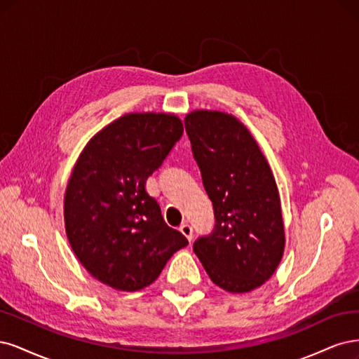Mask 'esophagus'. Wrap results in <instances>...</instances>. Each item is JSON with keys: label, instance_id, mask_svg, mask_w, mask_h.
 <instances>
[{"label": "esophagus", "instance_id": "obj_1", "mask_svg": "<svg viewBox=\"0 0 359 359\" xmlns=\"http://www.w3.org/2000/svg\"><path fill=\"white\" fill-rule=\"evenodd\" d=\"M180 233L187 237L189 241L194 238V233H192V226L189 225V224H183L182 226H180Z\"/></svg>", "mask_w": 359, "mask_h": 359}]
</instances>
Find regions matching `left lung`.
I'll list each match as a JSON object with an SVG mask.
<instances>
[{
  "label": "left lung",
  "instance_id": "8db88e82",
  "mask_svg": "<svg viewBox=\"0 0 359 359\" xmlns=\"http://www.w3.org/2000/svg\"><path fill=\"white\" fill-rule=\"evenodd\" d=\"M184 128L215 212L213 231L195 240V255L219 287L250 292L273 276L285 249L270 165L233 114L195 110L184 118Z\"/></svg>",
  "mask_w": 359,
  "mask_h": 359
}]
</instances>
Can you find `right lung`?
<instances>
[{
  "instance_id": "obj_1",
  "label": "right lung",
  "mask_w": 359,
  "mask_h": 359,
  "mask_svg": "<svg viewBox=\"0 0 359 359\" xmlns=\"http://www.w3.org/2000/svg\"><path fill=\"white\" fill-rule=\"evenodd\" d=\"M182 134L175 114L130 113L80 154L65 191V233L77 259L104 285L143 289L188 245L144 187Z\"/></svg>"
}]
</instances>
